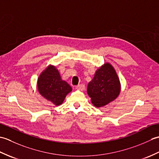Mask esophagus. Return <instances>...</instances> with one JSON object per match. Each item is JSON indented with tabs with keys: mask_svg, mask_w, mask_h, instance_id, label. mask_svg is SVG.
Here are the masks:
<instances>
[{
	"mask_svg": "<svg viewBox=\"0 0 159 159\" xmlns=\"http://www.w3.org/2000/svg\"><path fill=\"white\" fill-rule=\"evenodd\" d=\"M76 89L77 90H79V91H84L85 89V87L84 85H79L76 87Z\"/></svg>",
	"mask_w": 159,
	"mask_h": 159,
	"instance_id": "1",
	"label": "esophagus"
}]
</instances>
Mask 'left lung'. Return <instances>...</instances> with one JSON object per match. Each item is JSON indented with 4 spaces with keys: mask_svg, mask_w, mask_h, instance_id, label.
<instances>
[{
    "mask_svg": "<svg viewBox=\"0 0 159 159\" xmlns=\"http://www.w3.org/2000/svg\"><path fill=\"white\" fill-rule=\"evenodd\" d=\"M91 101L97 108H101L113 102L121 92V83L114 67L104 63L98 69L87 89Z\"/></svg>",
    "mask_w": 159,
    "mask_h": 159,
    "instance_id": "left-lung-1",
    "label": "left lung"
}]
</instances>
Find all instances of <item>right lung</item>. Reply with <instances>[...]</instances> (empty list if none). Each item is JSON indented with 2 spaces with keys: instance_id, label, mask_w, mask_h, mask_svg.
I'll return each instance as SVG.
<instances>
[{
  "instance_id": "right-lung-1",
  "label": "right lung",
  "mask_w": 159,
  "mask_h": 159,
  "mask_svg": "<svg viewBox=\"0 0 159 159\" xmlns=\"http://www.w3.org/2000/svg\"><path fill=\"white\" fill-rule=\"evenodd\" d=\"M37 89L41 96L54 105L61 104L72 88L61 79L55 66L50 64L43 70L38 79Z\"/></svg>"
}]
</instances>
